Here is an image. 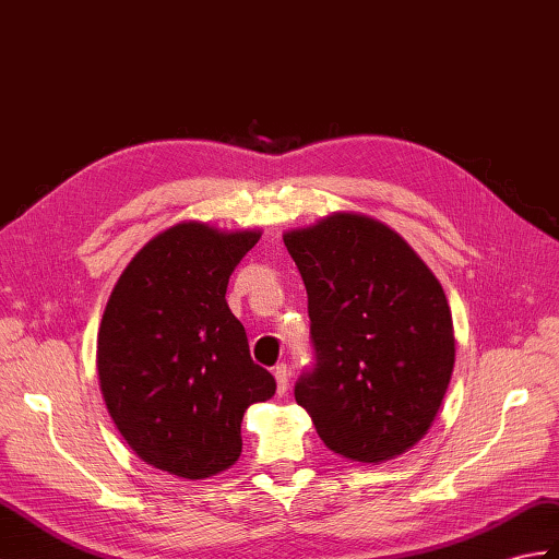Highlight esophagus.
I'll return each mask as SVG.
<instances>
[{"mask_svg": "<svg viewBox=\"0 0 559 559\" xmlns=\"http://www.w3.org/2000/svg\"><path fill=\"white\" fill-rule=\"evenodd\" d=\"M274 379H276V391H278V395L288 393V388H290V369L285 367V365L274 367Z\"/></svg>", "mask_w": 559, "mask_h": 559, "instance_id": "1", "label": "esophagus"}]
</instances>
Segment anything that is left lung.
<instances>
[{"label":"left lung","mask_w":559,"mask_h":559,"mask_svg":"<svg viewBox=\"0 0 559 559\" xmlns=\"http://www.w3.org/2000/svg\"><path fill=\"white\" fill-rule=\"evenodd\" d=\"M307 288L314 367L295 383L329 450L379 464L431 428L455 367L443 285L381 221L335 212L283 236Z\"/></svg>","instance_id":"left-lung-1"}]
</instances>
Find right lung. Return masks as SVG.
<instances>
[{
  "mask_svg": "<svg viewBox=\"0 0 559 559\" xmlns=\"http://www.w3.org/2000/svg\"><path fill=\"white\" fill-rule=\"evenodd\" d=\"M259 230L180 221L123 269L97 335L104 402L123 440L154 469L210 478L242 452V414L276 393L250 357L226 288Z\"/></svg>",
  "mask_w": 559,
  "mask_h": 559,
  "instance_id": "1",
  "label": "right lung"
}]
</instances>
